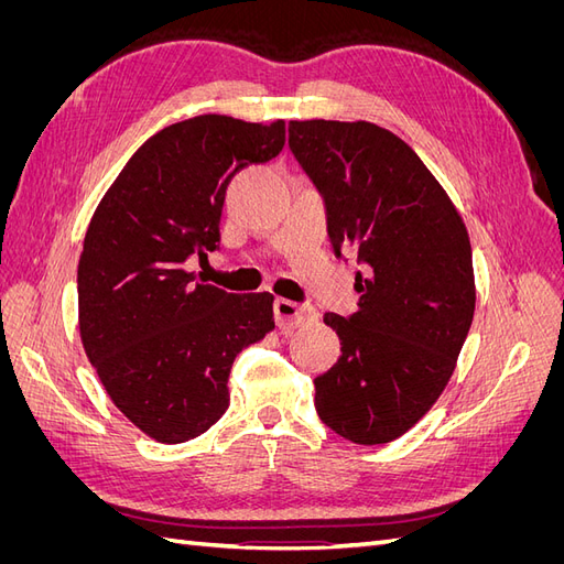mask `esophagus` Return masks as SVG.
<instances>
[{
	"instance_id": "1",
	"label": "esophagus",
	"mask_w": 564,
	"mask_h": 564,
	"mask_svg": "<svg viewBox=\"0 0 564 564\" xmlns=\"http://www.w3.org/2000/svg\"><path fill=\"white\" fill-rule=\"evenodd\" d=\"M272 313H275V322L280 329H296L301 324L317 317L313 305L294 303L289 299H275V303H272Z\"/></svg>"
}]
</instances>
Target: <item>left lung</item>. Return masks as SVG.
Instances as JSON below:
<instances>
[{"mask_svg": "<svg viewBox=\"0 0 564 564\" xmlns=\"http://www.w3.org/2000/svg\"><path fill=\"white\" fill-rule=\"evenodd\" d=\"M289 150L327 212L336 259L357 253L360 311L324 315L338 362L315 379L324 425L355 445L404 435L445 390L475 311L464 220L421 158L369 122H289Z\"/></svg>", "mask_w": 564, "mask_h": 564, "instance_id": "8db88e82", "label": "left lung"}]
</instances>
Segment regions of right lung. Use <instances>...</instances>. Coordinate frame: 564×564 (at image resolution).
Segmentation results:
<instances>
[{
    "mask_svg": "<svg viewBox=\"0 0 564 564\" xmlns=\"http://www.w3.org/2000/svg\"><path fill=\"white\" fill-rule=\"evenodd\" d=\"M284 122L199 115L148 139L91 218L77 268L79 334L110 400L164 445L228 409L235 355L272 327V296L187 272L220 245L230 178L278 158Z\"/></svg>",
    "mask_w": 564,
    "mask_h": 564,
    "instance_id": "right-lung-1",
    "label": "right lung"
}]
</instances>
